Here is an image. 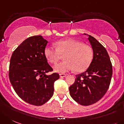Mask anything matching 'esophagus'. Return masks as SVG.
Here are the masks:
<instances>
[{"label":"esophagus","instance_id":"34e87169","mask_svg":"<svg viewBox=\"0 0 124 124\" xmlns=\"http://www.w3.org/2000/svg\"><path fill=\"white\" fill-rule=\"evenodd\" d=\"M67 76V75L66 74H60V77L61 78H64V77H65V76Z\"/></svg>","mask_w":124,"mask_h":124}]
</instances>
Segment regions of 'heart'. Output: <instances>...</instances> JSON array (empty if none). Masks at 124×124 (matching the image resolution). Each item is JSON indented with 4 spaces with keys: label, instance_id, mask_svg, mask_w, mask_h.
<instances>
[{
    "label": "heart",
    "instance_id": "b5f03b06",
    "mask_svg": "<svg viewBox=\"0 0 124 124\" xmlns=\"http://www.w3.org/2000/svg\"><path fill=\"white\" fill-rule=\"evenodd\" d=\"M56 49L46 46L44 50L46 58L49 62L56 63L63 54L65 60L54 67V71L59 73H66L75 70L81 72L90 66L93 58L92 47L73 39L61 40L55 43Z\"/></svg>",
    "mask_w": 124,
    "mask_h": 124
}]
</instances>
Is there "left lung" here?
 <instances>
[{
    "instance_id": "left-lung-1",
    "label": "left lung",
    "mask_w": 124,
    "mask_h": 124,
    "mask_svg": "<svg viewBox=\"0 0 124 124\" xmlns=\"http://www.w3.org/2000/svg\"><path fill=\"white\" fill-rule=\"evenodd\" d=\"M87 35L93 51V60L86 71L76 75L75 83L69 87L73 99L83 106L92 105L103 97L113 74L107 51L94 37Z\"/></svg>"
}]
</instances>
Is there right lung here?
I'll list each match as a JSON object with an SVG mask.
<instances>
[{
	"label": "right lung",
	"instance_id": "add662e5",
	"mask_svg": "<svg viewBox=\"0 0 124 124\" xmlns=\"http://www.w3.org/2000/svg\"><path fill=\"white\" fill-rule=\"evenodd\" d=\"M48 41L41 35L32 36L24 40L11 55L9 78L14 90L25 102L41 106L54 93V82L59 75L54 73L44 54Z\"/></svg>",
	"mask_w": 124,
	"mask_h": 124
}]
</instances>
